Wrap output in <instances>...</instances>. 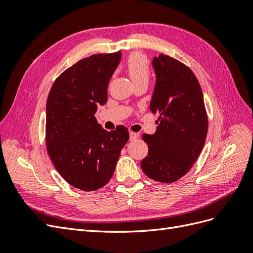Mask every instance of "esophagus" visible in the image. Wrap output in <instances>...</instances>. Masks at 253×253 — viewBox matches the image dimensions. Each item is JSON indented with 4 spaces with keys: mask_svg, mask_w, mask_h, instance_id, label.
<instances>
[{
    "mask_svg": "<svg viewBox=\"0 0 253 253\" xmlns=\"http://www.w3.org/2000/svg\"><path fill=\"white\" fill-rule=\"evenodd\" d=\"M138 133H135V132H129V139L131 140H134V139H136V138H138Z\"/></svg>",
    "mask_w": 253,
    "mask_h": 253,
    "instance_id": "1",
    "label": "esophagus"
}]
</instances>
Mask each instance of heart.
I'll return each instance as SVG.
<instances>
[{
    "label": "heart",
    "instance_id": "obj_1",
    "mask_svg": "<svg viewBox=\"0 0 253 253\" xmlns=\"http://www.w3.org/2000/svg\"><path fill=\"white\" fill-rule=\"evenodd\" d=\"M126 68L128 76L134 83L142 80L148 81L150 76L149 62L147 58L142 56L141 53L135 52L129 56L126 62Z\"/></svg>",
    "mask_w": 253,
    "mask_h": 253
}]
</instances>
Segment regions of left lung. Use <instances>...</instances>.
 I'll use <instances>...</instances> for the list:
<instances>
[{"label":"left lung","instance_id":"1","mask_svg":"<svg viewBox=\"0 0 253 253\" xmlns=\"http://www.w3.org/2000/svg\"><path fill=\"white\" fill-rule=\"evenodd\" d=\"M155 86L150 102L159 114L154 134H142L148 156L143 173L160 182L181 178L200 156L208 132L204 96L192 71L179 61L159 55L152 60Z\"/></svg>","mask_w":253,"mask_h":253}]
</instances>
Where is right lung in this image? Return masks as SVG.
Wrapping results in <instances>:
<instances>
[{
	"label": "right lung",
	"instance_id": "right-lung-1",
	"mask_svg": "<svg viewBox=\"0 0 253 253\" xmlns=\"http://www.w3.org/2000/svg\"><path fill=\"white\" fill-rule=\"evenodd\" d=\"M121 52L97 53L67 68L53 82L46 102V147L51 162L75 188L95 191L114 174L127 128L108 132L98 124V105L108 101V85Z\"/></svg>",
	"mask_w": 253,
	"mask_h": 253
}]
</instances>
